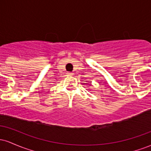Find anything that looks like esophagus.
I'll list each match as a JSON object with an SVG mask.
<instances>
[{"mask_svg": "<svg viewBox=\"0 0 151 151\" xmlns=\"http://www.w3.org/2000/svg\"><path fill=\"white\" fill-rule=\"evenodd\" d=\"M67 75H68V76H72V75H73V73H72V72H67Z\"/></svg>", "mask_w": 151, "mask_h": 151, "instance_id": "obj_1", "label": "esophagus"}]
</instances>
